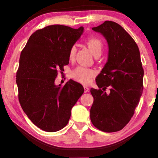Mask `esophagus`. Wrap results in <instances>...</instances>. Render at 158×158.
Wrapping results in <instances>:
<instances>
[{
	"label": "esophagus",
	"instance_id": "esophagus-1",
	"mask_svg": "<svg viewBox=\"0 0 158 158\" xmlns=\"http://www.w3.org/2000/svg\"><path fill=\"white\" fill-rule=\"evenodd\" d=\"M84 92L85 93L89 92V88H88V87H86V86H84Z\"/></svg>",
	"mask_w": 158,
	"mask_h": 158
}]
</instances>
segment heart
I'll return each instance as SVG.
<instances>
[{
  "label": "heart",
  "mask_w": 158,
  "mask_h": 158,
  "mask_svg": "<svg viewBox=\"0 0 158 158\" xmlns=\"http://www.w3.org/2000/svg\"><path fill=\"white\" fill-rule=\"evenodd\" d=\"M87 44L93 54L96 56H100L102 53L103 48V42L99 38L91 37L87 40ZM77 51V47L75 45H73L69 52V58L73 60L74 58L75 53ZM96 73L94 70L89 68H84L79 66L74 69L72 72V77L76 81H78L83 84H88L92 81L93 77L94 76Z\"/></svg>",
  "instance_id": "obj_1"
}]
</instances>
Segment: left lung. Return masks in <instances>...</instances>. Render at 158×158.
<instances>
[{
  "mask_svg": "<svg viewBox=\"0 0 158 158\" xmlns=\"http://www.w3.org/2000/svg\"><path fill=\"white\" fill-rule=\"evenodd\" d=\"M92 29L106 40L109 57L96 77L99 89H90V120L99 130L114 132L124 128L135 114L143 91L144 70L138 46L122 27L106 21ZM108 87L109 94L104 92Z\"/></svg>",
  "mask_w": 158,
  "mask_h": 158,
  "instance_id": "1",
  "label": "left lung"
}]
</instances>
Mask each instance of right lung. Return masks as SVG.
<instances>
[{"label": "right lung", "mask_w": 158, "mask_h": 158, "mask_svg": "<svg viewBox=\"0 0 158 158\" xmlns=\"http://www.w3.org/2000/svg\"><path fill=\"white\" fill-rule=\"evenodd\" d=\"M83 32V27L48 26L32 34L21 51L16 76L19 103L32 123L45 131L55 132L68 124L71 109L84 92L73 80L64 86L55 83Z\"/></svg>", "instance_id": "obj_1"}]
</instances>
